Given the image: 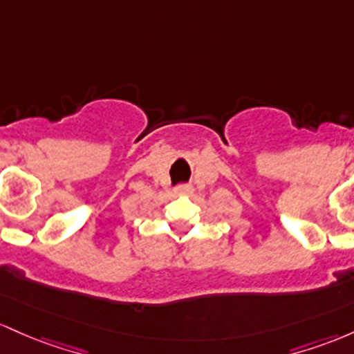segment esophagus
Returning <instances> with one entry per match:
<instances>
[{"instance_id":"esophagus-1","label":"esophagus","mask_w":354,"mask_h":354,"mask_svg":"<svg viewBox=\"0 0 354 354\" xmlns=\"http://www.w3.org/2000/svg\"><path fill=\"white\" fill-rule=\"evenodd\" d=\"M190 190H192V187H190L189 184H180V185H177V187H176V194L182 196V194H189Z\"/></svg>"}]
</instances>
